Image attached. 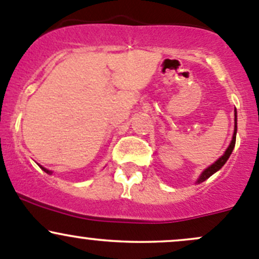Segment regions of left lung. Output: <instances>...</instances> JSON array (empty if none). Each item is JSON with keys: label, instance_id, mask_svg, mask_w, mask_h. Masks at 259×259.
I'll use <instances>...</instances> for the list:
<instances>
[{"label": "left lung", "instance_id": "8db88e82", "mask_svg": "<svg viewBox=\"0 0 259 259\" xmlns=\"http://www.w3.org/2000/svg\"><path fill=\"white\" fill-rule=\"evenodd\" d=\"M236 135H237V110H234V133H233V138H232L231 144H229L228 148H227V150L224 151V154L218 159V160L214 161L210 166H208V168L205 169L202 174H200V177L198 178L197 183H202V182H204V180H207L209 177L213 176L215 171H218L219 169H221L222 166L227 163L228 158L231 156L232 151H233L234 145H236Z\"/></svg>", "mask_w": 259, "mask_h": 259}]
</instances>
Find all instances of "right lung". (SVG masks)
<instances>
[{"instance_id":"1","label":"right lung","mask_w":259,"mask_h":259,"mask_svg":"<svg viewBox=\"0 0 259 259\" xmlns=\"http://www.w3.org/2000/svg\"><path fill=\"white\" fill-rule=\"evenodd\" d=\"M40 168H41V169H42V170H44V171H45V173H48V174H52V171H50V170H49V169L44 168V166H40Z\"/></svg>"}]
</instances>
